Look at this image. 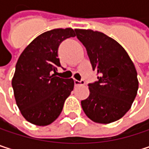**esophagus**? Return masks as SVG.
<instances>
[{"label":"esophagus","instance_id":"34e87169","mask_svg":"<svg viewBox=\"0 0 149 149\" xmlns=\"http://www.w3.org/2000/svg\"><path fill=\"white\" fill-rule=\"evenodd\" d=\"M84 81H77V80H74V84L76 86H78V85H82V84H84Z\"/></svg>","mask_w":149,"mask_h":149}]
</instances>
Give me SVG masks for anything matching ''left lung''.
<instances>
[{
	"instance_id": "obj_1",
	"label": "left lung",
	"mask_w": 149,
	"mask_h": 149,
	"mask_svg": "<svg viewBox=\"0 0 149 149\" xmlns=\"http://www.w3.org/2000/svg\"><path fill=\"white\" fill-rule=\"evenodd\" d=\"M75 31L98 75V81L89 84L88 98L81 101L83 110L95 123L116 122L130 110L137 94L139 82L134 63L125 49L104 33Z\"/></svg>"
}]
</instances>
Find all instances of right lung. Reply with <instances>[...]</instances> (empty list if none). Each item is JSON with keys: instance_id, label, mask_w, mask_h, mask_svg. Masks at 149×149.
Wrapping results in <instances>:
<instances>
[{"instance_id": "1", "label": "right lung", "mask_w": 149, "mask_h": 149, "mask_svg": "<svg viewBox=\"0 0 149 149\" xmlns=\"http://www.w3.org/2000/svg\"><path fill=\"white\" fill-rule=\"evenodd\" d=\"M75 32L70 27L45 32L35 38L19 57L12 86L21 115L33 124L46 126L54 122L73 91L72 78H60L55 72L60 66L58 46L64 40L75 37Z\"/></svg>"}]
</instances>
